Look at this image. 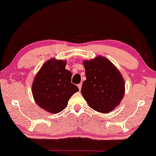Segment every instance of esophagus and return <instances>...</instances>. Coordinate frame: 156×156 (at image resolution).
Returning <instances> with one entry per match:
<instances>
[{
	"label": "esophagus",
	"instance_id": "34e87169",
	"mask_svg": "<svg viewBox=\"0 0 156 156\" xmlns=\"http://www.w3.org/2000/svg\"><path fill=\"white\" fill-rule=\"evenodd\" d=\"M78 87L79 90H80L81 87H82V83H80V84H78Z\"/></svg>",
	"mask_w": 156,
	"mask_h": 156
}]
</instances>
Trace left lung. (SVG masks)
<instances>
[{
  "instance_id": "8db88e82",
  "label": "left lung",
  "mask_w": 156,
  "mask_h": 156,
  "mask_svg": "<svg viewBox=\"0 0 156 156\" xmlns=\"http://www.w3.org/2000/svg\"><path fill=\"white\" fill-rule=\"evenodd\" d=\"M85 80L81 94L94 110L108 113L117 107L124 98L125 82L117 68L104 56L83 61Z\"/></svg>"
}]
</instances>
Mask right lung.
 <instances>
[{
  "instance_id": "right-lung-1",
  "label": "right lung",
  "mask_w": 156,
  "mask_h": 156,
  "mask_svg": "<svg viewBox=\"0 0 156 156\" xmlns=\"http://www.w3.org/2000/svg\"><path fill=\"white\" fill-rule=\"evenodd\" d=\"M67 61L51 58L45 62L35 76L32 85L34 100L47 112L63 110L72 95L79 91L71 83L72 73L66 69Z\"/></svg>"
}]
</instances>
